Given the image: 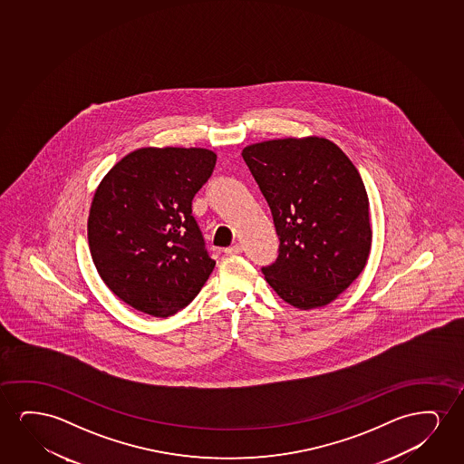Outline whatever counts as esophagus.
Segmentation results:
<instances>
[{
	"label": "esophagus",
	"mask_w": 464,
	"mask_h": 464,
	"mask_svg": "<svg viewBox=\"0 0 464 464\" xmlns=\"http://www.w3.org/2000/svg\"><path fill=\"white\" fill-rule=\"evenodd\" d=\"M223 252H225V255L242 254V246H239V244H236V246H233V247L225 248Z\"/></svg>",
	"instance_id": "esophagus-1"
}]
</instances>
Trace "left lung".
Returning a JSON list of instances; mask_svg holds the SVG:
<instances>
[{
	"label": "left lung",
	"instance_id": "obj_1",
	"mask_svg": "<svg viewBox=\"0 0 464 464\" xmlns=\"http://www.w3.org/2000/svg\"><path fill=\"white\" fill-rule=\"evenodd\" d=\"M273 212L279 256L263 274L286 304L311 311L333 303L362 274L372 244L369 199L349 157L320 136L244 147Z\"/></svg>",
	"mask_w": 464,
	"mask_h": 464
}]
</instances>
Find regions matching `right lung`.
I'll return each instance as SVG.
<instances>
[{"mask_svg":"<svg viewBox=\"0 0 464 464\" xmlns=\"http://www.w3.org/2000/svg\"><path fill=\"white\" fill-rule=\"evenodd\" d=\"M217 155L201 147H142L96 187L87 236L96 271L117 298L152 317L190 304L216 261L191 217V199Z\"/></svg>","mask_w":464,"mask_h":464,"instance_id":"right-lung-1","label":"right lung"}]
</instances>
